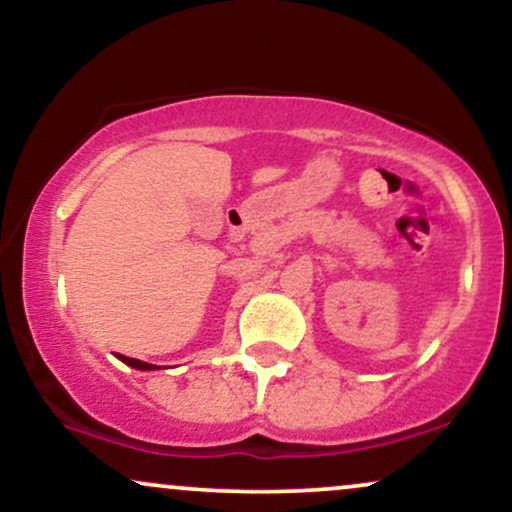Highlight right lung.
I'll return each mask as SVG.
<instances>
[{"mask_svg": "<svg viewBox=\"0 0 512 512\" xmlns=\"http://www.w3.org/2000/svg\"><path fill=\"white\" fill-rule=\"evenodd\" d=\"M119 359H122L124 364H129L131 369H141V371H153V369H158V366H155V364L141 362V359H131V357H119Z\"/></svg>", "mask_w": 512, "mask_h": 512, "instance_id": "right-lung-1", "label": "right lung"}]
</instances>
